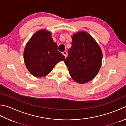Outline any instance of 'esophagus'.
Returning <instances> with one entry per match:
<instances>
[{"label":"esophagus","instance_id":"obj_1","mask_svg":"<svg viewBox=\"0 0 126 126\" xmlns=\"http://www.w3.org/2000/svg\"><path fill=\"white\" fill-rule=\"evenodd\" d=\"M62 54H63V55L65 57H66V54H67V52H66V51H64V52H62Z\"/></svg>","mask_w":126,"mask_h":126}]
</instances>
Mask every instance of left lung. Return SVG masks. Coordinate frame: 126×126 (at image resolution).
I'll list each match as a JSON object with an SVG mask.
<instances>
[{"instance_id": "8db88e82", "label": "left lung", "mask_w": 126, "mask_h": 126, "mask_svg": "<svg viewBox=\"0 0 126 126\" xmlns=\"http://www.w3.org/2000/svg\"><path fill=\"white\" fill-rule=\"evenodd\" d=\"M71 48L64 61L71 78L80 84L93 80L102 66L100 47L89 33L79 31L71 36Z\"/></svg>"}]
</instances>
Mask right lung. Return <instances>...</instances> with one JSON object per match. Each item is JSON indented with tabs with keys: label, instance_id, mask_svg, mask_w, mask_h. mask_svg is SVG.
<instances>
[{
	"label": "right lung",
	"instance_id": "obj_1",
	"mask_svg": "<svg viewBox=\"0 0 126 126\" xmlns=\"http://www.w3.org/2000/svg\"><path fill=\"white\" fill-rule=\"evenodd\" d=\"M23 58L29 73L41 78L47 75L57 63L65 60V57L57 50L51 32L43 29L37 31L27 42Z\"/></svg>",
	"mask_w": 126,
	"mask_h": 126
}]
</instances>
